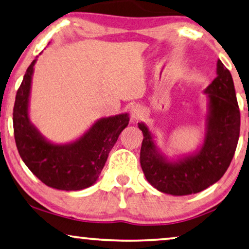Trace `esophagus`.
<instances>
[{
  "instance_id": "esophagus-1",
  "label": "esophagus",
  "mask_w": 249,
  "mask_h": 249,
  "mask_svg": "<svg viewBox=\"0 0 249 249\" xmlns=\"http://www.w3.org/2000/svg\"><path fill=\"white\" fill-rule=\"evenodd\" d=\"M144 117V110L140 105H133L131 107V118L133 122H139Z\"/></svg>"
}]
</instances>
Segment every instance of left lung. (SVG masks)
Segmentation results:
<instances>
[{
  "label": "left lung",
  "instance_id": "8db88e82",
  "mask_svg": "<svg viewBox=\"0 0 249 249\" xmlns=\"http://www.w3.org/2000/svg\"><path fill=\"white\" fill-rule=\"evenodd\" d=\"M207 95L205 139L196 151L170 159L158 147L155 136L141 122L143 133L140 161L146 180L163 194L188 196L216 183L227 171L239 139L240 113L229 70L217 61V77Z\"/></svg>",
  "mask_w": 249,
  "mask_h": 249
}]
</instances>
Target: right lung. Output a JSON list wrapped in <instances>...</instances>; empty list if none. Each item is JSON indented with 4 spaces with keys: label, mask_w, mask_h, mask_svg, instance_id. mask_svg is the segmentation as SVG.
<instances>
[{
    "label": "right lung",
    "mask_w": 249,
    "mask_h": 249,
    "mask_svg": "<svg viewBox=\"0 0 249 249\" xmlns=\"http://www.w3.org/2000/svg\"><path fill=\"white\" fill-rule=\"evenodd\" d=\"M36 58L28 67L13 108L14 139L22 161L48 187L77 191L94 184L122 131L127 113L99 118L80 137L66 144L46 139L30 120V94Z\"/></svg>",
    "instance_id": "1"
}]
</instances>
